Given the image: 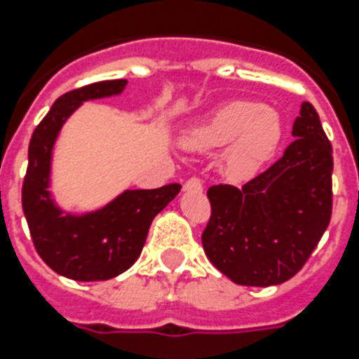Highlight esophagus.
<instances>
[{"label": "esophagus", "instance_id": "34e87169", "mask_svg": "<svg viewBox=\"0 0 359 359\" xmlns=\"http://www.w3.org/2000/svg\"><path fill=\"white\" fill-rule=\"evenodd\" d=\"M203 190V182L199 179H190L184 182V191H201Z\"/></svg>", "mask_w": 359, "mask_h": 359}]
</instances>
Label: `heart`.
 Returning <instances> with one entry per match:
<instances>
[{"instance_id": "heart-1", "label": "heart", "mask_w": 359, "mask_h": 359, "mask_svg": "<svg viewBox=\"0 0 359 359\" xmlns=\"http://www.w3.org/2000/svg\"><path fill=\"white\" fill-rule=\"evenodd\" d=\"M279 137L281 119L276 109L235 100L191 126L182 135V143L194 151H214L227 145L222 154L224 173L231 179H248L270 160Z\"/></svg>"}]
</instances>
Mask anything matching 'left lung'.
Segmentation results:
<instances>
[{"mask_svg": "<svg viewBox=\"0 0 359 359\" xmlns=\"http://www.w3.org/2000/svg\"><path fill=\"white\" fill-rule=\"evenodd\" d=\"M283 156L242 190L208 188L212 216L203 250L233 283L270 287L302 270L332 218V145L309 102Z\"/></svg>", "mask_w": 359, "mask_h": 359, "instance_id": "1", "label": "left lung"}]
</instances>
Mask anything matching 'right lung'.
Here are the masks:
<instances>
[{
    "label": "right lung",
    "mask_w": 359,
    "mask_h": 359,
    "mask_svg": "<svg viewBox=\"0 0 359 359\" xmlns=\"http://www.w3.org/2000/svg\"><path fill=\"white\" fill-rule=\"evenodd\" d=\"M128 81L109 80L59 97L29 141V163L22 207L39 255L53 272L74 281H104L126 272L141 255L152 219L180 184L156 190H124L104 207L70 212L59 207L52 188L53 147L65 123L83 102L119 97Z\"/></svg>",
    "instance_id": "obj_1"
}]
</instances>
